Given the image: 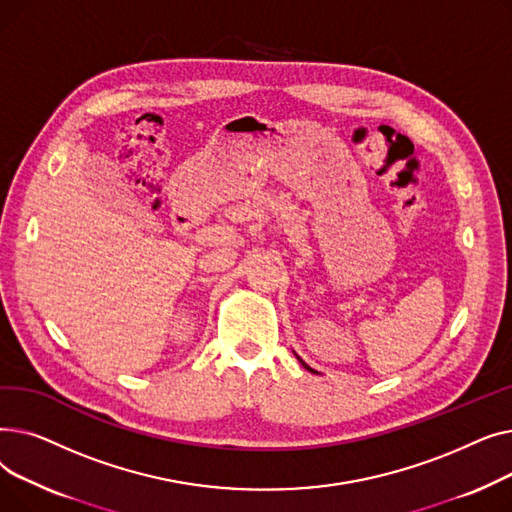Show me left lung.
<instances>
[{
    "instance_id": "1",
    "label": "left lung",
    "mask_w": 512,
    "mask_h": 512,
    "mask_svg": "<svg viewBox=\"0 0 512 512\" xmlns=\"http://www.w3.org/2000/svg\"><path fill=\"white\" fill-rule=\"evenodd\" d=\"M294 355H297V353H294ZM297 359H299V361H301V365H303V367H305V369H309V371H311V373H317V371H315V369H311V367H309V365H307V363H305V361H303V359H301V357H299V355H297Z\"/></svg>"
}]
</instances>
